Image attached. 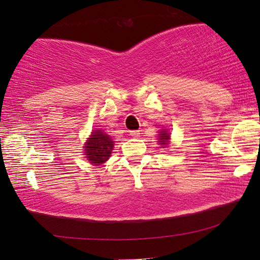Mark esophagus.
Here are the masks:
<instances>
[{
    "label": "esophagus",
    "instance_id": "esophagus-1",
    "mask_svg": "<svg viewBox=\"0 0 260 260\" xmlns=\"http://www.w3.org/2000/svg\"><path fill=\"white\" fill-rule=\"evenodd\" d=\"M129 135L133 136V138H139L140 136V132L139 131H131Z\"/></svg>",
    "mask_w": 260,
    "mask_h": 260
}]
</instances>
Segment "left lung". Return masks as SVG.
<instances>
[{
  "instance_id": "left-lung-1",
  "label": "left lung",
  "mask_w": 260,
  "mask_h": 260,
  "mask_svg": "<svg viewBox=\"0 0 260 260\" xmlns=\"http://www.w3.org/2000/svg\"><path fill=\"white\" fill-rule=\"evenodd\" d=\"M169 140H170V134L166 133L165 131H161L160 134H159V141H158V142H159L161 146H167V142H169Z\"/></svg>"
}]
</instances>
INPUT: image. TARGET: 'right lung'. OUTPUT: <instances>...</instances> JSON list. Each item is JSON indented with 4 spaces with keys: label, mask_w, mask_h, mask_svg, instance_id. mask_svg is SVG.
Returning a JSON list of instances; mask_svg holds the SVG:
<instances>
[{
    "label": "right lung",
    "mask_w": 260,
    "mask_h": 260,
    "mask_svg": "<svg viewBox=\"0 0 260 260\" xmlns=\"http://www.w3.org/2000/svg\"><path fill=\"white\" fill-rule=\"evenodd\" d=\"M113 141L110 136L101 129L91 133L90 138L85 146V153L88 160L95 165H101L109 159L112 152Z\"/></svg>",
    "instance_id": "obj_1"
}]
</instances>
